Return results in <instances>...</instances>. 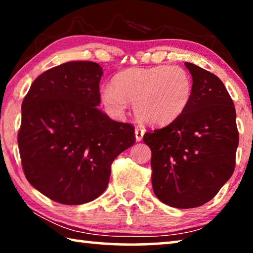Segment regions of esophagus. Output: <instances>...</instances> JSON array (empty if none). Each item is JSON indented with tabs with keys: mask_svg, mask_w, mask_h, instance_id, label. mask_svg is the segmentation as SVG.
Segmentation results:
<instances>
[{
	"mask_svg": "<svg viewBox=\"0 0 253 253\" xmlns=\"http://www.w3.org/2000/svg\"><path fill=\"white\" fill-rule=\"evenodd\" d=\"M135 136H136V140L137 142H140V140L143 139V136H144V130L140 128L139 126H136L135 127Z\"/></svg>",
	"mask_w": 253,
	"mask_h": 253,
	"instance_id": "1",
	"label": "esophagus"
}]
</instances>
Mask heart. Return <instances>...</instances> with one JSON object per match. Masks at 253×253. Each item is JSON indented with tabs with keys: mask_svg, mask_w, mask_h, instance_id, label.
Wrapping results in <instances>:
<instances>
[{
	"mask_svg": "<svg viewBox=\"0 0 253 253\" xmlns=\"http://www.w3.org/2000/svg\"><path fill=\"white\" fill-rule=\"evenodd\" d=\"M193 92L188 72L178 66L129 68L119 71L113 85L101 90V100L110 113L123 115L134 102L136 116L148 125H165L185 111Z\"/></svg>",
	"mask_w": 253,
	"mask_h": 253,
	"instance_id": "1",
	"label": "heart"
}]
</instances>
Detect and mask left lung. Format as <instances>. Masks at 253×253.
Returning <instances> with one entry per match:
<instances>
[{"instance_id":"obj_1","label":"left lung","mask_w":253,"mask_h":253,"mask_svg":"<svg viewBox=\"0 0 253 253\" xmlns=\"http://www.w3.org/2000/svg\"><path fill=\"white\" fill-rule=\"evenodd\" d=\"M193 78L185 111L168 126L147 130L152 184L163 203L177 209L209 202L232 176L239 131L231 96L217 77L191 62Z\"/></svg>"}]
</instances>
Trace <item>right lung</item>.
Listing matches in <instances>:
<instances>
[{
    "mask_svg": "<svg viewBox=\"0 0 253 253\" xmlns=\"http://www.w3.org/2000/svg\"><path fill=\"white\" fill-rule=\"evenodd\" d=\"M102 68L70 61L33 81L22 102L18 144L25 177L54 202L78 205L104 193L110 168L136 142L135 127L98 108Z\"/></svg>",
    "mask_w": 253,
    "mask_h": 253,
    "instance_id": "right-lung-1",
    "label": "right lung"
}]
</instances>
